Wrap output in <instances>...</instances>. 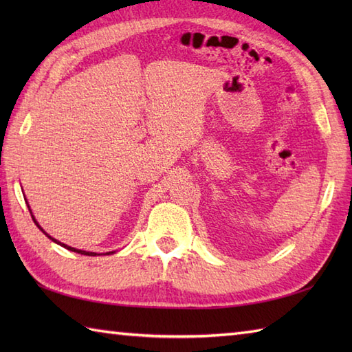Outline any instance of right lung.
I'll use <instances>...</instances> for the list:
<instances>
[{"mask_svg":"<svg viewBox=\"0 0 352 352\" xmlns=\"http://www.w3.org/2000/svg\"><path fill=\"white\" fill-rule=\"evenodd\" d=\"M28 210H30V208H28ZM30 213H32V212H30ZM32 218H33V221H34V223H36V226L37 227H39V230L42 231V233H45V231L41 228V226H39V223H37V221L34 219V216L32 214ZM45 234H47V233H45ZM48 236V234H47ZM50 239H51V241L52 242H56V243H58V245H62L63 246V248H66V250H69V251H74V252H78V254H85V256H96V252H89V251H81V250H76V248H72V246H68V245H65V243H62V242H57L56 241V239H52L51 236H48ZM111 252H115V251H111ZM111 252H107V254H111Z\"/></svg>","mask_w":352,"mask_h":352,"instance_id":"add662e5","label":"right lung"}]
</instances>
